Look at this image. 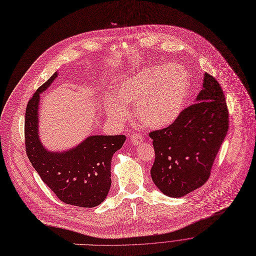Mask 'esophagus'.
Listing matches in <instances>:
<instances>
[{
  "mask_svg": "<svg viewBox=\"0 0 256 256\" xmlns=\"http://www.w3.org/2000/svg\"><path fill=\"white\" fill-rule=\"evenodd\" d=\"M130 142L134 146H136L140 143H142V136L138 134H134L130 136Z\"/></svg>",
  "mask_w": 256,
  "mask_h": 256,
  "instance_id": "obj_1",
  "label": "esophagus"
}]
</instances>
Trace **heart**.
Segmentation results:
<instances>
[{
    "label": "heart",
    "mask_w": 256,
    "mask_h": 256,
    "mask_svg": "<svg viewBox=\"0 0 256 256\" xmlns=\"http://www.w3.org/2000/svg\"><path fill=\"white\" fill-rule=\"evenodd\" d=\"M190 90V76L182 65L150 66L122 80L116 88L121 102L109 99L106 111L111 118L124 122L128 114L126 105L136 104L138 118L146 126L164 128L176 122L182 113Z\"/></svg>",
    "instance_id": "1"
}]
</instances>
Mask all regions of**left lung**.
Returning <instances> with one entry per match:
<instances>
[{"instance_id": "1", "label": "left lung", "mask_w": 256, "mask_h": 256, "mask_svg": "<svg viewBox=\"0 0 256 256\" xmlns=\"http://www.w3.org/2000/svg\"><path fill=\"white\" fill-rule=\"evenodd\" d=\"M202 84L195 104L184 109L176 122L149 134L155 151L151 176L168 197H182L206 182L228 130L220 84L204 74Z\"/></svg>"}]
</instances>
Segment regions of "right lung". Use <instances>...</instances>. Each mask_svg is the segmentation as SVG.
<instances>
[{"instance_id": "right-lung-1", "label": "right lung", "mask_w": 256, "mask_h": 256, "mask_svg": "<svg viewBox=\"0 0 256 256\" xmlns=\"http://www.w3.org/2000/svg\"><path fill=\"white\" fill-rule=\"evenodd\" d=\"M55 72L30 100L26 111V148L42 182L64 203L80 207L101 204L111 187V159L126 136H90L74 148L50 151L38 134V106L42 92L57 78Z\"/></svg>"}]
</instances>
